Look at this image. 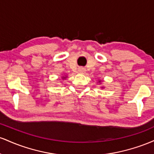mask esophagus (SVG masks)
Segmentation results:
<instances>
[{"mask_svg":"<svg viewBox=\"0 0 154 154\" xmlns=\"http://www.w3.org/2000/svg\"><path fill=\"white\" fill-rule=\"evenodd\" d=\"M78 71L79 72H80V73H84V72H85V68H82V67H79L78 69Z\"/></svg>","mask_w":154,"mask_h":154,"instance_id":"obj_1","label":"esophagus"}]
</instances>
